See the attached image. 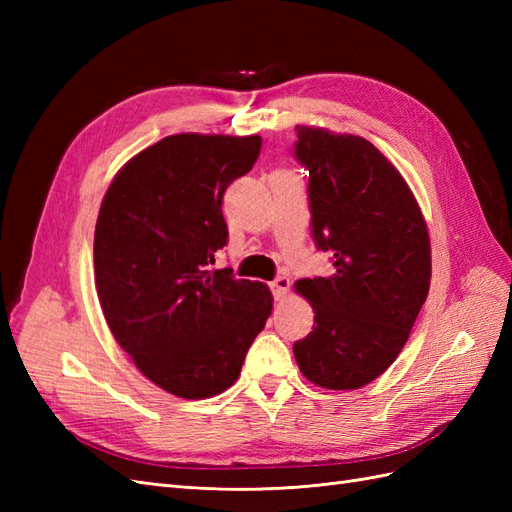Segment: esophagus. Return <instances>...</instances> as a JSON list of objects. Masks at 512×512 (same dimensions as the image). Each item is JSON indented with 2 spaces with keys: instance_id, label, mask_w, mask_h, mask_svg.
<instances>
[{
  "instance_id": "esophagus-1",
  "label": "esophagus",
  "mask_w": 512,
  "mask_h": 512,
  "mask_svg": "<svg viewBox=\"0 0 512 512\" xmlns=\"http://www.w3.org/2000/svg\"><path fill=\"white\" fill-rule=\"evenodd\" d=\"M271 290H273V297L277 301H284L288 297V292H290V280H288L286 275L277 277V280L271 282Z\"/></svg>"
}]
</instances>
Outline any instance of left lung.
<instances>
[{"label":"left lung","instance_id":"left-lung-1","mask_svg":"<svg viewBox=\"0 0 512 512\" xmlns=\"http://www.w3.org/2000/svg\"><path fill=\"white\" fill-rule=\"evenodd\" d=\"M318 250L333 273L294 284L314 331L292 346L301 374L327 391L374 382L406 346L431 284V241L406 179L367 138L297 126Z\"/></svg>","mask_w":512,"mask_h":512}]
</instances>
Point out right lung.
<instances>
[{
    "label": "right lung",
    "instance_id": "right-lung-1",
    "mask_svg": "<svg viewBox=\"0 0 512 512\" xmlns=\"http://www.w3.org/2000/svg\"><path fill=\"white\" fill-rule=\"evenodd\" d=\"M260 136L181 132L119 168L102 198L94 275L104 320L141 374L207 399L237 382L273 309L267 284L215 269L222 198L250 170Z\"/></svg>",
    "mask_w": 512,
    "mask_h": 512
}]
</instances>
